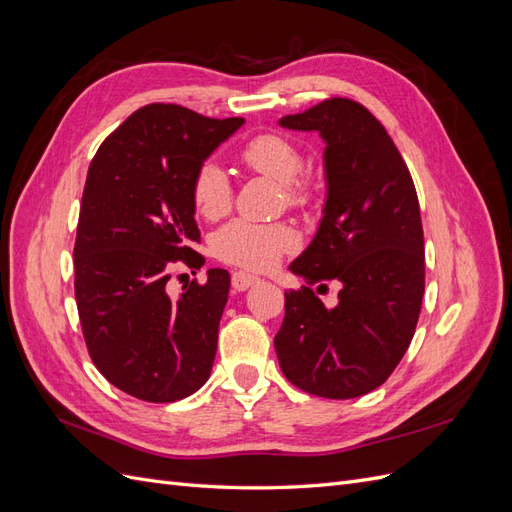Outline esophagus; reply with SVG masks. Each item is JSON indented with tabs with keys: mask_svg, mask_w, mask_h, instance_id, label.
Segmentation results:
<instances>
[{
	"mask_svg": "<svg viewBox=\"0 0 512 512\" xmlns=\"http://www.w3.org/2000/svg\"><path fill=\"white\" fill-rule=\"evenodd\" d=\"M256 282H258V277L252 275V273H247V271H235V273H232V288L239 290V292L254 286Z\"/></svg>",
	"mask_w": 512,
	"mask_h": 512,
	"instance_id": "obj_1",
	"label": "esophagus"
}]
</instances>
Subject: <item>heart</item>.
Returning <instances> with one entry per match:
<instances>
[{
    "mask_svg": "<svg viewBox=\"0 0 512 512\" xmlns=\"http://www.w3.org/2000/svg\"><path fill=\"white\" fill-rule=\"evenodd\" d=\"M241 162L284 185L288 205L301 207L307 203V185L299 179L303 173V153L290 138L265 132L250 138L239 153ZM192 203L205 220H218L232 205V188L220 164L205 162L192 179ZM294 245L292 230L284 224H258L235 220L215 232L213 254L243 269L262 271L275 265L286 250Z\"/></svg>",
    "mask_w": 512,
    "mask_h": 512,
    "instance_id": "heart-1",
    "label": "heart"
}]
</instances>
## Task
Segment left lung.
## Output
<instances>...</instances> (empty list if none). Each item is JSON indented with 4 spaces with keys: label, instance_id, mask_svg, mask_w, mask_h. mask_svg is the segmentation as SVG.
<instances>
[{
    "label": "left lung",
    "instance_id": "8db88e82",
    "mask_svg": "<svg viewBox=\"0 0 512 512\" xmlns=\"http://www.w3.org/2000/svg\"><path fill=\"white\" fill-rule=\"evenodd\" d=\"M280 126L318 132L327 145L322 220L288 269L309 286L335 280L342 290L335 307L307 286L286 292L277 359L307 393L361 397L393 374L421 314L425 243L414 183L393 138L359 102L329 98Z\"/></svg>",
    "mask_w": 512,
    "mask_h": 512
}]
</instances>
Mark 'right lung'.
<instances>
[{"mask_svg":"<svg viewBox=\"0 0 512 512\" xmlns=\"http://www.w3.org/2000/svg\"><path fill=\"white\" fill-rule=\"evenodd\" d=\"M245 123L147 104L100 145L87 170L74 243V294L91 361L151 404L196 393L218 350L230 275L209 269L170 299L175 262L200 269L192 179Z\"/></svg>","mask_w":512,"mask_h":512,"instance_id":"add662e5","label":"right lung"}]
</instances>
